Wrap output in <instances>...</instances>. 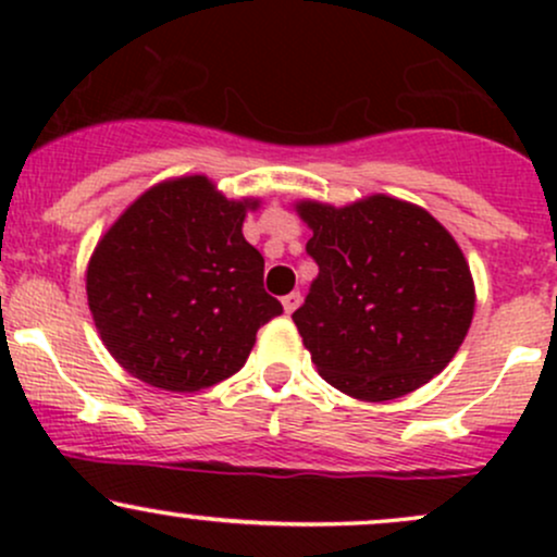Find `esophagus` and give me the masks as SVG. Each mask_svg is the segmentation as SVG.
Listing matches in <instances>:
<instances>
[{"instance_id":"34e87169","label":"esophagus","mask_w":557,"mask_h":557,"mask_svg":"<svg viewBox=\"0 0 557 557\" xmlns=\"http://www.w3.org/2000/svg\"><path fill=\"white\" fill-rule=\"evenodd\" d=\"M298 306H300V293H298V290L287 293V296L283 298V309H285V314H293V311H296Z\"/></svg>"}]
</instances>
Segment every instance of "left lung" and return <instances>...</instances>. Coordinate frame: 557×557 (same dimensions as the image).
<instances>
[{
  "label": "left lung",
  "instance_id": "1",
  "mask_svg": "<svg viewBox=\"0 0 557 557\" xmlns=\"http://www.w3.org/2000/svg\"><path fill=\"white\" fill-rule=\"evenodd\" d=\"M319 274L293 322L317 372L350 398H403L440 374L474 319V280L426 209L374 194L298 201Z\"/></svg>",
  "mask_w": 557,
  "mask_h": 557
}]
</instances>
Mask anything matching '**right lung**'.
Here are the masks:
<instances>
[{
  "label": "right lung",
  "instance_id": "add662e5",
  "mask_svg": "<svg viewBox=\"0 0 557 557\" xmlns=\"http://www.w3.org/2000/svg\"><path fill=\"white\" fill-rule=\"evenodd\" d=\"M248 209L207 175L144 190L96 243L86 296L101 343L136 380L194 393L246 363L261 324L283 314L264 257L243 238Z\"/></svg>",
  "mask_w": 557,
  "mask_h": 557
}]
</instances>
